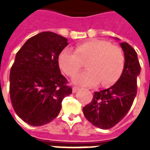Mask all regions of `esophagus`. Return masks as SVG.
Segmentation results:
<instances>
[{"instance_id":"34e87169","label":"esophagus","mask_w":150,"mask_h":150,"mask_svg":"<svg viewBox=\"0 0 150 150\" xmlns=\"http://www.w3.org/2000/svg\"><path fill=\"white\" fill-rule=\"evenodd\" d=\"M78 90L79 88H77V87H73V88H72V92H73V93H75Z\"/></svg>"}]
</instances>
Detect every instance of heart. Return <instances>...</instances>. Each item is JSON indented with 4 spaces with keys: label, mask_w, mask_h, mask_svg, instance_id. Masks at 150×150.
Wrapping results in <instances>:
<instances>
[{
    "label": "heart",
    "mask_w": 150,
    "mask_h": 150,
    "mask_svg": "<svg viewBox=\"0 0 150 150\" xmlns=\"http://www.w3.org/2000/svg\"><path fill=\"white\" fill-rule=\"evenodd\" d=\"M121 49L107 41L94 39L79 44L75 50L64 49L59 56L60 68L69 76L78 73L88 62L86 71L75 75L73 83L80 86L93 87L101 82L108 87L116 83L124 67Z\"/></svg>",
    "instance_id": "obj_1"
}]
</instances>
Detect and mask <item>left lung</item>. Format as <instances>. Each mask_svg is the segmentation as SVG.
<instances>
[{"label":"left lung","mask_w":150,"mask_h":150,"mask_svg":"<svg viewBox=\"0 0 150 150\" xmlns=\"http://www.w3.org/2000/svg\"><path fill=\"white\" fill-rule=\"evenodd\" d=\"M120 45L125 55L120 77L109 88L96 91L91 103L83 108L86 119L102 129L112 128L125 116L132 107L137 91V79L141 72V66L137 52L127 42Z\"/></svg>","instance_id":"8db88e82"}]
</instances>
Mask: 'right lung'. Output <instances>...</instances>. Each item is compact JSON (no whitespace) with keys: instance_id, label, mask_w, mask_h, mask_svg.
Returning <instances> with one entry per match:
<instances>
[{"instance_id":"obj_1","label":"right lung","mask_w":150,"mask_h":150,"mask_svg":"<svg viewBox=\"0 0 150 150\" xmlns=\"http://www.w3.org/2000/svg\"><path fill=\"white\" fill-rule=\"evenodd\" d=\"M67 41L55 33L42 32L29 38L16 54L9 75L10 99L17 115L30 125L52 121L63 98L71 94L59 66Z\"/></svg>"}]
</instances>
